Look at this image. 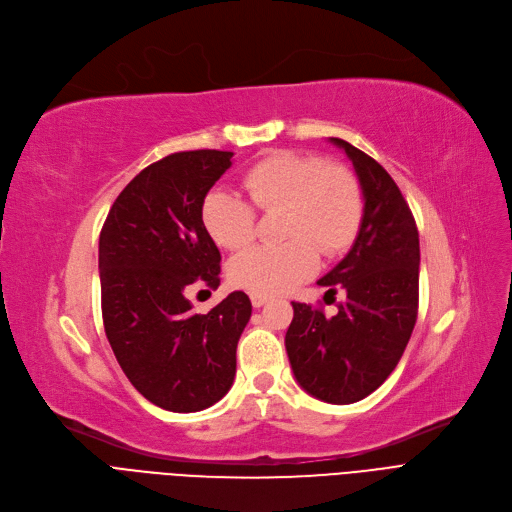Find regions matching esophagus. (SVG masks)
<instances>
[{"instance_id": "34e87169", "label": "esophagus", "mask_w": 512, "mask_h": 512, "mask_svg": "<svg viewBox=\"0 0 512 512\" xmlns=\"http://www.w3.org/2000/svg\"><path fill=\"white\" fill-rule=\"evenodd\" d=\"M250 299H252V306H254V308H262V306H266V302H268V297H266V295H260V293H252Z\"/></svg>"}]
</instances>
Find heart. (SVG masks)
<instances>
[{"label":"heart","mask_w":512,"mask_h":512,"mask_svg":"<svg viewBox=\"0 0 512 512\" xmlns=\"http://www.w3.org/2000/svg\"><path fill=\"white\" fill-rule=\"evenodd\" d=\"M248 198L262 213L283 210V246H256L229 262V281L252 293L275 295L310 279L322 256L345 252L362 227L364 194L357 177L316 155L279 150L244 175ZM202 225L225 250H242L254 237L248 200L215 188L202 200Z\"/></svg>","instance_id":"obj_1"}]
</instances>
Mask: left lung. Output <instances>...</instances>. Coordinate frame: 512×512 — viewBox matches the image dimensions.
I'll list each match as a JSON object with an SVG mask.
<instances>
[{
  "label": "left lung",
  "instance_id": "obj_1",
  "mask_svg": "<svg viewBox=\"0 0 512 512\" xmlns=\"http://www.w3.org/2000/svg\"><path fill=\"white\" fill-rule=\"evenodd\" d=\"M353 163L364 219L347 256L318 281L345 291L335 316L293 302L285 347L295 380L312 397L349 405L390 376L411 339L419 299V233L386 169L353 144L330 138Z\"/></svg>",
  "mask_w": 512,
  "mask_h": 512
}]
</instances>
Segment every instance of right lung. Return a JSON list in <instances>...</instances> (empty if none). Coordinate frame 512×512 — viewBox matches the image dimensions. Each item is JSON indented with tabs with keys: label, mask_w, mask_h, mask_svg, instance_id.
<instances>
[{
	"label": "right lung",
	"mask_w": 512,
	"mask_h": 512,
	"mask_svg": "<svg viewBox=\"0 0 512 512\" xmlns=\"http://www.w3.org/2000/svg\"><path fill=\"white\" fill-rule=\"evenodd\" d=\"M229 150H186L142 169L109 210L99 237L101 310L117 364L153 405L202 411L235 378V349L252 316L244 291L194 314L184 289L219 287L221 252L202 200L231 167Z\"/></svg>",
	"instance_id": "right-lung-1"
}]
</instances>
